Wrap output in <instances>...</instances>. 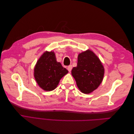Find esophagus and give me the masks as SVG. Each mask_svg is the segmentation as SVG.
Segmentation results:
<instances>
[{
  "label": "esophagus",
  "instance_id": "obj_1",
  "mask_svg": "<svg viewBox=\"0 0 134 134\" xmlns=\"http://www.w3.org/2000/svg\"><path fill=\"white\" fill-rule=\"evenodd\" d=\"M72 65H69V66H68V71H69V72H70L71 71V69H72Z\"/></svg>",
  "mask_w": 134,
  "mask_h": 134
}]
</instances>
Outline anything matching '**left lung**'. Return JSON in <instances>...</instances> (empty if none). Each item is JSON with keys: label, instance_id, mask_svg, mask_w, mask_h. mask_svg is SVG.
I'll use <instances>...</instances> for the list:
<instances>
[{"label": "left lung", "instance_id": "1", "mask_svg": "<svg viewBox=\"0 0 134 134\" xmlns=\"http://www.w3.org/2000/svg\"><path fill=\"white\" fill-rule=\"evenodd\" d=\"M80 91L88 94L98 87L104 75V68L98 57L91 50L79 54L77 66L71 70Z\"/></svg>", "mask_w": 134, "mask_h": 134}]
</instances>
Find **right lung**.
I'll use <instances>...</instances> for the list:
<instances>
[{"instance_id": "right-lung-1", "label": "right lung", "mask_w": 134, "mask_h": 134, "mask_svg": "<svg viewBox=\"0 0 134 134\" xmlns=\"http://www.w3.org/2000/svg\"><path fill=\"white\" fill-rule=\"evenodd\" d=\"M68 72L60 63L56 62L54 52H45L39 59L34 69V76L39 86L51 91L57 87L60 80Z\"/></svg>"}]
</instances>
